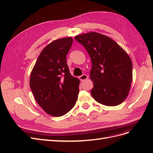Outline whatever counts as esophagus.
<instances>
[{
  "instance_id": "esophagus-1",
  "label": "esophagus",
  "mask_w": 153,
  "mask_h": 153,
  "mask_svg": "<svg viewBox=\"0 0 153 153\" xmlns=\"http://www.w3.org/2000/svg\"><path fill=\"white\" fill-rule=\"evenodd\" d=\"M87 78H88L87 75H85V74H84V75H81V76H79V78H80V80L81 81H84V80L87 79Z\"/></svg>"
}]
</instances>
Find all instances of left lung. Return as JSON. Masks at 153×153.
I'll return each mask as SVG.
<instances>
[{
  "label": "left lung",
  "mask_w": 153,
  "mask_h": 153,
  "mask_svg": "<svg viewBox=\"0 0 153 153\" xmlns=\"http://www.w3.org/2000/svg\"><path fill=\"white\" fill-rule=\"evenodd\" d=\"M92 62L91 94L98 103L116 106L126 98L132 81V62L126 52L108 37L92 32L75 37Z\"/></svg>",
  "instance_id": "obj_1"
}]
</instances>
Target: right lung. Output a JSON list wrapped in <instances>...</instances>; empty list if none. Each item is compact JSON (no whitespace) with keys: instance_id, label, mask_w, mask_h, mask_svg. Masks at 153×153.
I'll list each match as a JSON object with an SVG mask.
<instances>
[{"instance_id":"1","label":"right lung","mask_w":153,"mask_h":153,"mask_svg":"<svg viewBox=\"0 0 153 153\" xmlns=\"http://www.w3.org/2000/svg\"><path fill=\"white\" fill-rule=\"evenodd\" d=\"M71 37L48 45L32 69L30 87L39 105L54 117L67 114L75 105L80 81L69 73L66 55L73 43Z\"/></svg>"}]
</instances>
